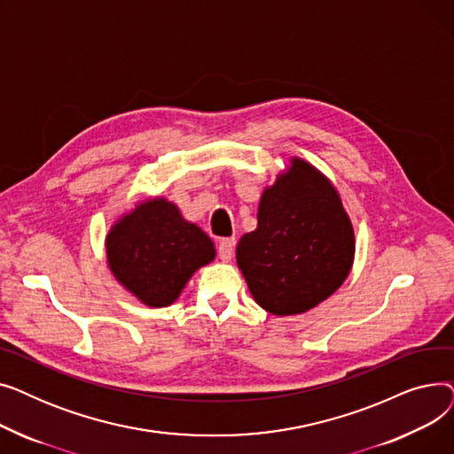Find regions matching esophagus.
Returning a JSON list of instances; mask_svg holds the SVG:
<instances>
[{
	"instance_id": "obj_1",
	"label": "esophagus",
	"mask_w": 454,
	"mask_h": 454,
	"mask_svg": "<svg viewBox=\"0 0 454 454\" xmlns=\"http://www.w3.org/2000/svg\"><path fill=\"white\" fill-rule=\"evenodd\" d=\"M233 250H235V239L233 237H226V239H223L219 243V248H217V254L223 261H230L231 255H233Z\"/></svg>"
}]
</instances>
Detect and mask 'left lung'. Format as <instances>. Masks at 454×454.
Returning a JSON list of instances; mask_svg holds the SVG:
<instances>
[{
	"label": "left lung",
	"mask_w": 454,
	"mask_h": 454,
	"mask_svg": "<svg viewBox=\"0 0 454 454\" xmlns=\"http://www.w3.org/2000/svg\"><path fill=\"white\" fill-rule=\"evenodd\" d=\"M353 252V228L335 187L294 160L261 197L257 228L237 245V265L254 300L285 317L335 293L349 274Z\"/></svg>",
	"instance_id": "1"
}]
</instances>
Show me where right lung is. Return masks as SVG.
I'll return each instance as SVG.
<instances>
[{
	"instance_id": "right-lung-1",
	"label": "right lung",
	"mask_w": 454,
	"mask_h": 454,
	"mask_svg": "<svg viewBox=\"0 0 454 454\" xmlns=\"http://www.w3.org/2000/svg\"><path fill=\"white\" fill-rule=\"evenodd\" d=\"M119 283L151 307L173 303L193 272L215 257L209 237L163 199L139 204L106 237Z\"/></svg>"
}]
</instances>
